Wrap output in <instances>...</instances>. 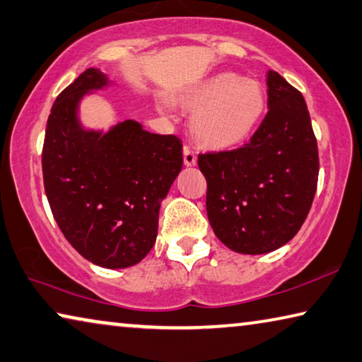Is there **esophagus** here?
Masks as SVG:
<instances>
[{
    "label": "esophagus",
    "mask_w": 362,
    "mask_h": 362,
    "mask_svg": "<svg viewBox=\"0 0 362 362\" xmlns=\"http://www.w3.org/2000/svg\"><path fill=\"white\" fill-rule=\"evenodd\" d=\"M183 163H185L187 168H192V165L197 164V153L187 145L183 146Z\"/></svg>",
    "instance_id": "esophagus-1"
}]
</instances>
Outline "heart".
Returning a JSON list of instances; mask_svg holds the SVG:
<instances>
[{
    "mask_svg": "<svg viewBox=\"0 0 362 362\" xmlns=\"http://www.w3.org/2000/svg\"><path fill=\"white\" fill-rule=\"evenodd\" d=\"M183 106L194 112V140L209 150H227L250 139L256 130L266 111V95L255 80L222 72L188 91Z\"/></svg>",
    "mask_w": 362,
    "mask_h": 362,
    "instance_id": "obj_1",
    "label": "heart"
}]
</instances>
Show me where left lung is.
I'll return each instance as SVG.
<instances>
[{
  "instance_id": "left-lung-1",
  "label": "left lung",
  "mask_w": 362,
  "mask_h": 362,
  "mask_svg": "<svg viewBox=\"0 0 362 362\" xmlns=\"http://www.w3.org/2000/svg\"><path fill=\"white\" fill-rule=\"evenodd\" d=\"M267 106L246 145L198 156L212 230L242 255L271 253L288 243L317 188V141L306 101L275 71L267 72Z\"/></svg>"
}]
</instances>
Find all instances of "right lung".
<instances>
[{"mask_svg": "<svg viewBox=\"0 0 362 362\" xmlns=\"http://www.w3.org/2000/svg\"><path fill=\"white\" fill-rule=\"evenodd\" d=\"M90 67L57 96L47 124L42 168L51 212L67 242L106 269L135 266L156 242L159 208L183 164L175 135L127 119L107 132L78 120L85 95L107 87Z\"/></svg>", "mask_w": 362, "mask_h": 362, "instance_id": "obj_1", "label": "right lung"}]
</instances>
